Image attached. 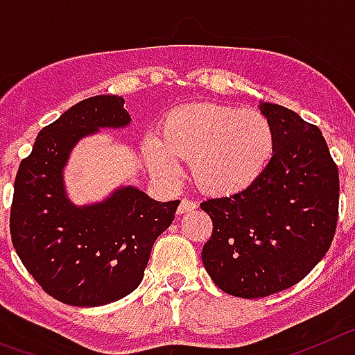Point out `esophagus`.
Instances as JSON below:
<instances>
[{
  "label": "esophagus",
  "mask_w": 355,
  "mask_h": 355,
  "mask_svg": "<svg viewBox=\"0 0 355 355\" xmlns=\"http://www.w3.org/2000/svg\"><path fill=\"white\" fill-rule=\"evenodd\" d=\"M198 207V205H196L195 202H193V200H187V198H184L180 202V205H178V214H187V212H193L195 211V209Z\"/></svg>",
  "instance_id": "obj_1"
}]
</instances>
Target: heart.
<instances>
[{"instance_id":"1","label":"heart","mask_w":355,"mask_h":355,"mask_svg":"<svg viewBox=\"0 0 355 355\" xmlns=\"http://www.w3.org/2000/svg\"><path fill=\"white\" fill-rule=\"evenodd\" d=\"M143 153L160 178H173L178 159L189 160L203 193L232 196L250 189L277 153V130L266 114L232 105H184L166 114L159 137H146Z\"/></svg>"}]
</instances>
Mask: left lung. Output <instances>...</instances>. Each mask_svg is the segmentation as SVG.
<instances>
[{"label":"left lung","mask_w":355,"mask_h":355,"mask_svg":"<svg viewBox=\"0 0 355 355\" xmlns=\"http://www.w3.org/2000/svg\"><path fill=\"white\" fill-rule=\"evenodd\" d=\"M277 130V153L250 189L200 203L212 220L202 263L221 291L263 298L284 291L331 248L340 177L316 125L282 105L261 103Z\"/></svg>","instance_id":"left-lung-1"}]
</instances>
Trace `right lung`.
I'll use <instances>...</instances> for the list:
<instances>
[{"instance_id": "obj_1", "label": "right lung", "mask_w": 355, "mask_h": 355, "mask_svg": "<svg viewBox=\"0 0 355 355\" xmlns=\"http://www.w3.org/2000/svg\"><path fill=\"white\" fill-rule=\"evenodd\" d=\"M123 105L114 94L73 105L39 132L15 175L12 245L37 284L67 306H105L134 291L180 203L155 202L132 186L82 207L67 198L62 173L71 150L100 128L128 125Z\"/></svg>"}]
</instances>
